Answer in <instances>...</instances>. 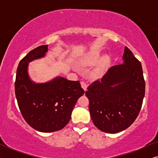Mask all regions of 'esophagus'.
<instances>
[{
    "instance_id": "esophagus-1",
    "label": "esophagus",
    "mask_w": 158,
    "mask_h": 158,
    "mask_svg": "<svg viewBox=\"0 0 158 158\" xmlns=\"http://www.w3.org/2000/svg\"><path fill=\"white\" fill-rule=\"evenodd\" d=\"M81 87L83 88V90H87V87H88V85H87V84H86L85 82H83V81H81Z\"/></svg>"
}]
</instances>
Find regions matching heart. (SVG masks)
I'll return each instance as SVG.
<instances>
[{
	"label": "heart",
	"instance_id": "1",
	"mask_svg": "<svg viewBox=\"0 0 158 158\" xmlns=\"http://www.w3.org/2000/svg\"><path fill=\"white\" fill-rule=\"evenodd\" d=\"M101 52L97 50V49H95V50L90 51V52L87 53L85 56H83L80 60L79 63L81 66L85 67L94 65L98 62L96 68L91 73V76L94 77H99L103 74L110 64V58L109 56H103L101 58Z\"/></svg>",
	"mask_w": 158,
	"mask_h": 158
}]
</instances>
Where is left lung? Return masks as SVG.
I'll return each instance as SVG.
<instances>
[{"label":"left lung","mask_w":158,"mask_h":158,"mask_svg":"<svg viewBox=\"0 0 158 158\" xmlns=\"http://www.w3.org/2000/svg\"><path fill=\"white\" fill-rule=\"evenodd\" d=\"M124 63L111 67L101 80L88 87L90 117L103 132L118 133L139 115L145 93L141 62L125 47Z\"/></svg>","instance_id":"left-lung-1"}]
</instances>
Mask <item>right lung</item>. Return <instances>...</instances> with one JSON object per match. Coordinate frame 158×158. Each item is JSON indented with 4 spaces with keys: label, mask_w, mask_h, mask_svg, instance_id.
I'll return each instance as SVG.
<instances>
[{
    "label": "right lung",
    "mask_w": 158,
    "mask_h": 158,
    "mask_svg": "<svg viewBox=\"0 0 158 158\" xmlns=\"http://www.w3.org/2000/svg\"><path fill=\"white\" fill-rule=\"evenodd\" d=\"M47 52V45H42L21 60L16 70L15 94L27 124L42 132H52L68 124L73 108L84 90L78 81H68L62 77L40 84L30 80L28 63L44 57Z\"/></svg>",
    "instance_id": "add662e5"
}]
</instances>
